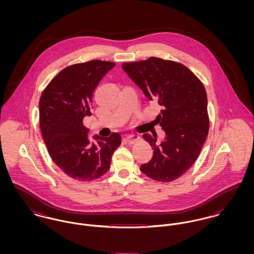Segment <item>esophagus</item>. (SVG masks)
<instances>
[{
	"mask_svg": "<svg viewBox=\"0 0 254 254\" xmlns=\"http://www.w3.org/2000/svg\"><path fill=\"white\" fill-rule=\"evenodd\" d=\"M139 139H140V137H139L138 135H129V136H127V137L125 138L126 142L129 143V144H134V143L138 142Z\"/></svg>",
	"mask_w": 254,
	"mask_h": 254,
	"instance_id": "34e87169",
	"label": "esophagus"
}]
</instances>
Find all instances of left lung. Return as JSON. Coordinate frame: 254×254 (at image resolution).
I'll list each match as a JSON object with an SVG mask.
<instances>
[{
	"instance_id": "left-lung-1",
	"label": "left lung",
	"mask_w": 254,
	"mask_h": 254,
	"mask_svg": "<svg viewBox=\"0 0 254 254\" xmlns=\"http://www.w3.org/2000/svg\"><path fill=\"white\" fill-rule=\"evenodd\" d=\"M122 68L149 101L161 107L155 120L165 138L157 145L156 136L143 135L153 155L141 171L155 181H174L194 163L208 134L204 86L187 66L159 58L123 63Z\"/></svg>"
}]
</instances>
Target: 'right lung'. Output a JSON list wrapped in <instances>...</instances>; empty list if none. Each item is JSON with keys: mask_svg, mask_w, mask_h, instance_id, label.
<instances>
[{"mask_svg": "<svg viewBox=\"0 0 254 254\" xmlns=\"http://www.w3.org/2000/svg\"><path fill=\"white\" fill-rule=\"evenodd\" d=\"M114 63L99 60L65 67L49 83L39 102L40 127L53 161L77 181H93L109 171L121 136L95 135L91 143L89 129L83 124L90 116L93 92Z\"/></svg>", "mask_w": 254, "mask_h": 254, "instance_id": "add662e5", "label": "right lung"}]
</instances>
